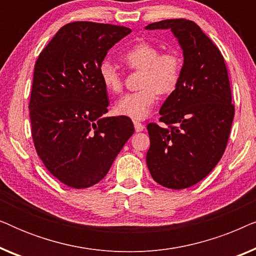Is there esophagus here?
<instances>
[{
	"mask_svg": "<svg viewBox=\"0 0 256 256\" xmlns=\"http://www.w3.org/2000/svg\"><path fill=\"white\" fill-rule=\"evenodd\" d=\"M134 127L136 132H142L144 129V124H141L140 121H134Z\"/></svg>",
	"mask_w": 256,
	"mask_h": 256,
	"instance_id": "esophagus-1",
	"label": "esophagus"
}]
</instances>
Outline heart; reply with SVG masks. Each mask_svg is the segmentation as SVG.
I'll return each mask as SVG.
<instances>
[{"instance_id":"obj_1","label":"heart","mask_w":256,"mask_h":256,"mask_svg":"<svg viewBox=\"0 0 256 256\" xmlns=\"http://www.w3.org/2000/svg\"><path fill=\"white\" fill-rule=\"evenodd\" d=\"M127 68L142 71L140 90L129 93L116 104L118 114L141 120L152 113L160 94L172 93L180 84L183 60L177 51L160 48L148 42H138L122 54ZM99 78L108 92L118 94L124 90V82L116 68L104 60L99 65Z\"/></svg>"}]
</instances>
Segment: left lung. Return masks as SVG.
I'll list each match as a JSON object with an SVG mask.
<instances>
[{"instance_id": "left-lung-1", "label": "left lung", "mask_w": 256, "mask_h": 256, "mask_svg": "<svg viewBox=\"0 0 256 256\" xmlns=\"http://www.w3.org/2000/svg\"><path fill=\"white\" fill-rule=\"evenodd\" d=\"M146 29H171L184 54L177 88L146 126V166L154 180L180 190L197 184L222 158L234 118L230 78L222 52L192 20H164Z\"/></svg>"}]
</instances>
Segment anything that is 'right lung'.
I'll list each match as a JSON object with an SVG mask.
<instances>
[{
    "mask_svg": "<svg viewBox=\"0 0 256 256\" xmlns=\"http://www.w3.org/2000/svg\"><path fill=\"white\" fill-rule=\"evenodd\" d=\"M129 28L72 22L59 29L38 56L30 96L31 135L45 168L62 184L99 183L134 134L130 118H104L107 90L99 65Z\"/></svg>",
    "mask_w": 256,
    "mask_h": 256,
    "instance_id": "1",
    "label": "right lung"
}]
</instances>
